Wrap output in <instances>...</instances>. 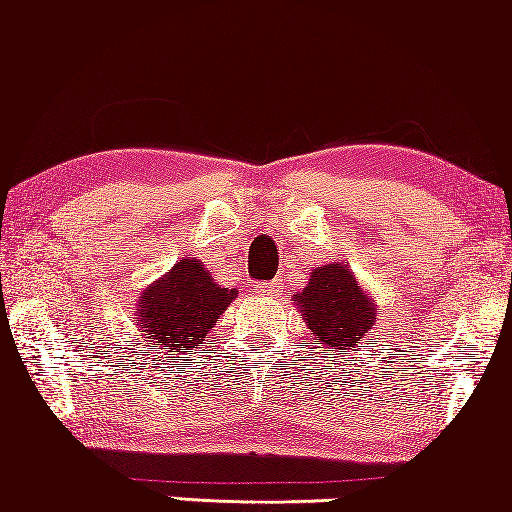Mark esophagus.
Returning <instances> with one entry per match:
<instances>
[{
	"mask_svg": "<svg viewBox=\"0 0 512 512\" xmlns=\"http://www.w3.org/2000/svg\"><path fill=\"white\" fill-rule=\"evenodd\" d=\"M261 290L266 292L268 297H278V295H283L285 283H283V280H280V278H273V280H268V283H263Z\"/></svg>",
	"mask_w": 512,
	"mask_h": 512,
	"instance_id": "esophagus-1",
	"label": "esophagus"
}]
</instances>
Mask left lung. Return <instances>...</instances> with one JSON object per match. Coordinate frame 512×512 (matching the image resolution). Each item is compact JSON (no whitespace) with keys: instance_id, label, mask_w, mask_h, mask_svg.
Listing matches in <instances>:
<instances>
[{"instance_id":"left-lung-1","label":"left lung","mask_w":512,"mask_h":512,"mask_svg":"<svg viewBox=\"0 0 512 512\" xmlns=\"http://www.w3.org/2000/svg\"><path fill=\"white\" fill-rule=\"evenodd\" d=\"M295 302L314 338L338 353L358 346L377 317L375 302L341 263L317 268L309 275V285L295 295Z\"/></svg>"}]
</instances>
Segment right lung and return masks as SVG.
<instances>
[{
	"mask_svg": "<svg viewBox=\"0 0 512 512\" xmlns=\"http://www.w3.org/2000/svg\"><path fill=\"white\" fill-rule=\"evenodd\" d=\"M237 290L212 283L195 258H183L162 280L149 285L140 300L137 324L169 355L191 353L205 341Z\"/></svg>",
	"mask_w": 512,
	"mask_h": 512,
	"instance_id": "obj_1",
	"label": "right lung"
}]
</instances>
